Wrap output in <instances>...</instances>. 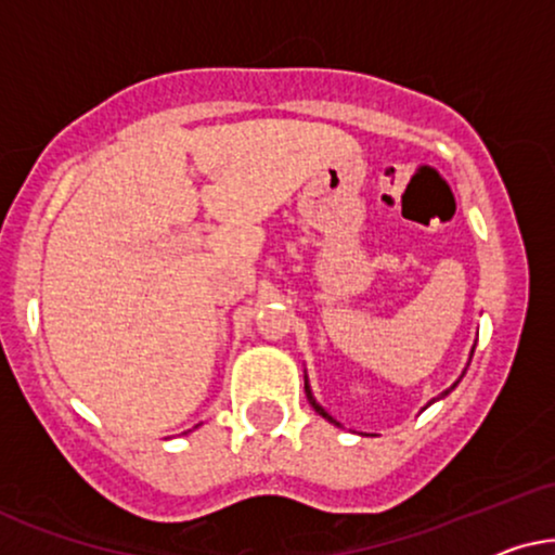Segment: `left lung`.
I'll list each match as a JSON object with an SVG mask.
<instances>
[{
	"mask_svg": "<svg viewBox=\"0 0 555 555\" xmlns=\"http://www.w3.org/2000/svg\"><path fill=\"white\" fill-rule=\"evenodd\" d=\"M454 386H456V383H454ZM305 388H307V396H309V401H312V393H309V386H307V383H305ZM447 393H449V390H444V396H447ZM312 405H314V411H317V413H320V416H324V418H327V421H332V424H337V421H335V418H332V416H330V413L322 409V405H317L314 401H312Z\"/></svg>",
	"mask_w": 555,
	"mask_h": 555,
	"instance_id": "left-lung-1",
	"label": "left lung"
}]
</instances>
